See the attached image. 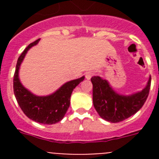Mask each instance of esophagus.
<instances>
[{
  "mask_svg": "<svg viewBox=\"0 0 159 159\" xmlns=\"http://www.w3.org/2000/svg\"><path fill=\"white\" fill-rule=\"evenodd\" d=\"M94 75H95V73L93 71H88V72L85 73V77H86L87 80H90Z\"/></svg>",
  "mask_w": 159,
  "mask_h": 159,
  "instance_id": "1",
  "label": "esophagus"
}]
</instances>
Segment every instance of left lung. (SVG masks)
I'll return each mask as SVG.
<instances>
[{
  "mask_svg": "<svg viewBox=\"0 0 159 159\" xmlns=\"http://www.w3.org/2000/svg\"><path fill=\"white\" fill-rule=\"evenodd\" d=\"M93 85V104L101 118L111 123H119L133 116L144 105L151 89V77L141 92L130 96L114 92L107 81L99 76L91 79Z\"/></svg>",
  "mask_w": 159,
  "mask_h": 159,
  "instance_id": "left-lung-1",
  "label": "left lung"
}]
</instances>
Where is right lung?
I'll list each match as a JSON object with an SVG mask.
<instances>
[{
	"label": "right lung",
	"instance_id": "1",
	"mask_svg": "<svg viewBox=\"0 0 159 159\" xmlns=\"http://www.w3.org/2000/svg\"><path fill=\"white\" fill-rule=\"evenodd\" d=\"M40 39L32 42L20 54L16 63L13 76V92L20 107L25 116L37 123L54 124L64 118L70 106L73 89L84 80V76L64 84L58 91L48 96H36L23 87L18 78L20 65L27 51L36 45Z\"/></svg>",
	"mask_w": 159,
	"mask_h": 159
}]
</instances>
